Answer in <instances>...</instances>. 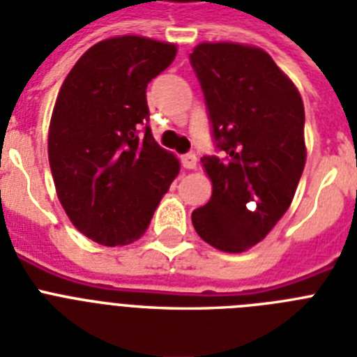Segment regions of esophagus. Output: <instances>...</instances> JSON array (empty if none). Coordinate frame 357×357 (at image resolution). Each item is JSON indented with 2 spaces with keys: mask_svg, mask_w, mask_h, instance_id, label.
Masks as SVG:
<instances>
[{
  "mask_svg": "<svg viewBox=\"0 0 357 357\" xmlns=\"http://www.w3.org/2000/svg\"><path fill=\"white\" fill-rule=\"evenodd\" d=\"M181 162H182V167H184V169H195L197 167V156L193 155V153L181 156Z\"/></svg>",
  "mask_w": 357,
  "mask_h": 357,
  "instance_id": "1",
  "label": "esophagus"
}]
</instances>
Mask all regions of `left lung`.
I'll return each instance as SVG.
<instances>
[{
  "mask_svg": "<svg viewBox=\"0 0 357 357\" xmlns=\"http://www.w3.org/2000/svg\"><path fill=\"white\" fill-rule=\"evenodd\" d=\"M225 158L204 156L212 197L193 227L223 252L259 243L287 212L306 164L304 102L267 51L202 42L190 55Z\"/></svg>",
  "mask_w": 357,
  "mask_h": 357,
  "instance_id": "1",
  "label": "left lung"
}]
</instances>
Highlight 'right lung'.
Here are the masks:
<instances>
[{"mask_svg":"<svg viewBox=\"0 0 357 357\" xmlns=\"http://www.w3.org/2000/svg\"><path fill=\"white\" fill-rule=\"evenodd\" d=\"M176 56V44L123 34L92 45L56 96L47 155L56 195L73 227L105 247L149 228L181 164L156 144L145 90Z\"/></svg>","mask_w":357,"mask_h":357,"instance_id":"obj_1","label":"right lung"}]
</instances>
